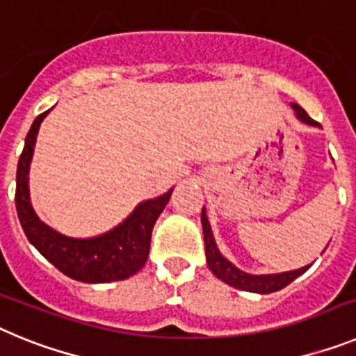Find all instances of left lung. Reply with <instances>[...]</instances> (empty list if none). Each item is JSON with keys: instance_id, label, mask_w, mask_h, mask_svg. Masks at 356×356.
I'll return each instance as SVG.
<instances>
[{"instance_id": "1", "label": "left lung", "mask_w": 356, "mask_h": 356, "mask_svg": "<svg viewBox=\"0 0 356 356\" xmlns=\"http://www.w3.org/2000/svg\"><path fill=\"white\" fill-rule=\"evenodd\" d=\"M292 110L296 112V118L303 121L305 124H310V127H319V122L314 121L312 118H308V114L301 108L298 103H291ZM201 225H203V235H205V254H207V264H209V269L217 276L219 280H222L225 284L232 285L235 289H241V291L248 292H257V294H271V292L280 291V289L287 287L291 282H294L298 276L303 275L305 271L310 269V266H305L301 269H294V271H285V273H276V275H250L246 271H241L237 266L229 262L228 259L222 257V253L219 251L216 244V238H213L212 226L209 222V217H207V210L203 207V212H201Z\"/></svg>"}]
</instances>
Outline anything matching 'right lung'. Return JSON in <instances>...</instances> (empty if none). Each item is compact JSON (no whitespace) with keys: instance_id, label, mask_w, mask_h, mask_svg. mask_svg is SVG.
Listing matches in <instances>:
<instances>
[{"instance_id":"obj_1","label":"right lung","mask_w":356,"mask_h":356,"mask_svg":"<svg viewBox=\"0 0 356 356\" xmlns=\"http://www.w3.org/2000/svg\"><path fill=\"white\" fill-rule=\"evenodd\" d=\"M49 110L33 121L19 156L15 176V209L28 241L37 248L44 259L49 260L65 276L83 284H108L127 280L139 273L149 254L151 232L156 219L171 200L172 188L153 200L135 207L134 212L115 228L102 235L87 238L69 237L40 221L30 200L28 175L37 143L40 122Z\"/></svg>"}]
</instances>
